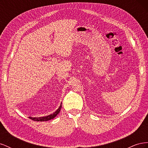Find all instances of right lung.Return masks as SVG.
Returning a JSON list of instances; mask_svg holds the SVG:
<instances>
[{"label":"right lung","instance_id":"right-lung-1","mask_svg":"<svg viewBox=\"0 0 148 148\" xmlns=\"http://www.w3.org/2000/svg\"><path fill=\"white\" fill-rule=\"evenodd\" d=\"M62 108V103L60 106V107L54 113H53L51 115H49L47 116H45V117H29V119L33 120L34 121H36V122H44V121H47L49 120L53 119V118H55L56 116L57 115V114L60 112V109Z\"/></svg>","mask_w":148,"mask_h":148}]
</instances>
